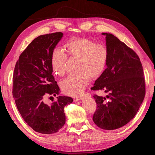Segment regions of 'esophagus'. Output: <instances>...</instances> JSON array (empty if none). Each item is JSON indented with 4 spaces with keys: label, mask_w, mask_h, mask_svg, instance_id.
Returning a JSON list of instances; mask_svg holds the SVG:
<instances>
[{
    "label": "esophagus",
    "mask_w": 155,
    "mask_h": 155,
    "mask_svg": "<svg viewBox=\"0 0 155 155\" xmlns=\"http://www.w3.org/2000/svg\"><path fill=\"white\" fill-rule=\"evenodd\" d=\"M84 96H87V97H91V94L90 93H87V94H85V95H84V96H83L79 97V99H83V98L84 97ZM79 100L78 99H78H77V98H76V99H75V100H74V101H78Z\"/></svg>",
    "instance_id": "esophagus-1"
}]
</instances>
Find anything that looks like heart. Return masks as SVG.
I'll use <instances>...</instances> for the list:
<instances>
[{"mask_svg": "<svg viewBox=\"0 0 155 155\" xmlns=\"http://www.w3.org/2000/svg\"><path fill=\"white\" fill-rule=\"evenodd\" d=\"M65 52L55 48L51 54V65L54 72L63 76L67 72L68 57L79 58L78 74H71L61 83L63 91L67 95L79 96L85 91L91 77L100 76L107 67L109 50L105 45L97 44L92 39L77 37L64 45Z\"/></svg>", "mask_w": 155, "mask_h": 155, "instance_id": "1", "label": "heart"}]
</instances>
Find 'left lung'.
I'll use <instances>...</instances> for the list:
<instances>
[{
	"instance_id": "1",
	"label": "left lung",
	"mask_w": 155,
	"mask_h": 155,
	"mask_svg": "<svg viewBox=\"0 0 155 155\" xmlns=\"http://www.w3.org/2000/svg\"><path fill=\"white\" fill-rule=\"evenodd\" d=\"M106 36L109 59L92 91L109 93L94 95L97 104L93 121L100 128L113 130L128 124L137 114L145 94L143 67L135 51L111 34Z\"/></svg>"
}]
</instances>
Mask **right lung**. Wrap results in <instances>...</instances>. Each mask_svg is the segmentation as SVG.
I'll list each match as a JSON object with an SVG mask.
<instances>
[{
	"label": "right lung",
	"mask_w": 155,
	"mask_h": 155,
	"mask_svg": "<svg viewBox=\"0 0 155 155\" xmlns=\"http://www.w3.org/2000/svg\"><path fill=\"white\" fill-rule=\"evenodd\" d=\"M63 35L55 32L33 40L20 55L13 72L12 93L17 109L25 122L42 134H53L63 127L64 108L73 101L72 97L61 96L51 104L44 101L46 96L59 94L51 54Z\"/></svg>",
	"instance_id": "1"
}]
</instances>
